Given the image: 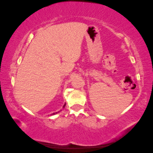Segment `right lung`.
<instances>
[{"instance_id": "right-lung-1", "label": "right lung", "mask_w": 153, "mask_h": 153, "mask_svg": "<svg viewBox=\"0 0 153 153\" xmlns=\"http://www.w3.org/2000/svg\"><path fill=\"white\" fill-rule=\"evenodd\" d=\"M65 105H66V104H65V105H64V106H63V107H65ZM59 112H54V113H53V114H50V115H53V114H57V113H58Z\"/></svg>"}]
</instances>
